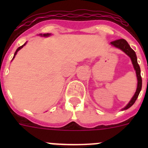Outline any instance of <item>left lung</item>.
Instances as JSON below:
<instances>
[{
	"label": "left lung",
	"instance_id": "1",
	"mask_svg": "<svg viewBox=\"0 0 148 148\" xmlns=\"http://www.w3.org/2000/svg\"><path fill=\"white\" fill-rule=\"evenodd\" d=\"M111 44L116 47L119 48V49H121L123 52H125L127 55L130 58H131L132 63H133V65L134 66V69L136 70V76L137 79H138V85H137V89L136 91L135 95H133V97L132 98V99L130 100V101L127 104V105L125 107L123 110H127L128 108H130L132 105H133L135 101H136L137 98H138V95H139V92H140L141 90H142V77H141V70L140 67H139V65L138 64V62H137V57L136 53L134 52L133 49L130 47V45L128 44V43L127 42L125 39H118V40H113L110 43Z\"/></svg>",
	"mask_w": 148,
	"mask_h": 148
}]
</instances>
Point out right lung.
<instances>
[{"label":"right lung","mask_w":148,"mask_h":148,"mask_svg":"<svg viewBox=\"0 0 148 148\" xmlns=\"http://www.w3.org/2000/svg\"><path fill=\"white\" fill-rule=\"evenodd\" d=\"M49 34H44V36H49ZM27 44V42H26V43H25V44H23V45H22V46H21V47H18V49H17L16 52H15V55H14V57H13V58H15V55H16V54H17V53H18V50H19V49H21V48H22V47H23V46L25 45V44Z\"/></svg>","instance_id":"1"}]
</instances>
